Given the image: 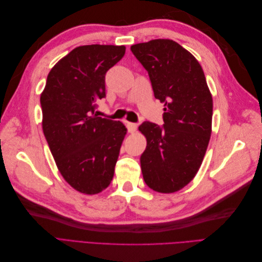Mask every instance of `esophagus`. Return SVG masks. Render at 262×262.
Wrapping results in <instances>:
<instances>
[{"instance_id": "34e87169", "label": "esophagus", "mask_w": 262, "mask_h": 262, "mask_svg": "<svg viewBox=\"0 0 262 262\" xmlns=\"http://www.w3.org/2000/svg\"><path fill=\"white\" fill-rule=\"evenodd\" d=\"M126 128H128V131L130 133H134L138 129V124L133 123V122H128V123H126Z\"/></svg>"}]
</instances>
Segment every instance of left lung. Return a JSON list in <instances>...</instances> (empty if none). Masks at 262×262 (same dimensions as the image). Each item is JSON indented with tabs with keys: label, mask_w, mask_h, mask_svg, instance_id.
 <instances>
[{
	"label": "left lung",
	"mask_w": 262,
	"mask_h": 262,
	"mask_svg": "<svg viewBox=\"0 0 262 262\" xmlns=\"http://www.w3.org/2000/svg\"><path fill=\"white\" fill-rule=\"evenodd\" d=\"M148 72L155 98L164 105V125L143 122L146 139L141 155L145 184L172 193L186 187L199 170L212 132L213 99L200 63L176 41L154 39L131 46Z\"/></svg>",
	"instance_id": "obj_1"
}]
</instances>
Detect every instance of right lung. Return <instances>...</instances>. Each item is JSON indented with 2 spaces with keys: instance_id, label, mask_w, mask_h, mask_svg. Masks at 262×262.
I'll return each instance as SVG.
<instances>
[{
  "instance_id": "add662e5",
  "label": "right lung",
  "mask_w": 262,
  "mask_h": 262,
  "mask_svg": "<svg viewBox=\"0 0 262 262\" xmlns=\"http://www.w3.org/2000/svg\"><path fill=\"white\" fill-rule=\"evenodd\" d=\"M124 53V46L76 47L55 63L40 95L42 130L57 167L84 194L110 185L126 134L122 122L94 114L106 96V72Z\"/></svg>"
}]
</instances>
